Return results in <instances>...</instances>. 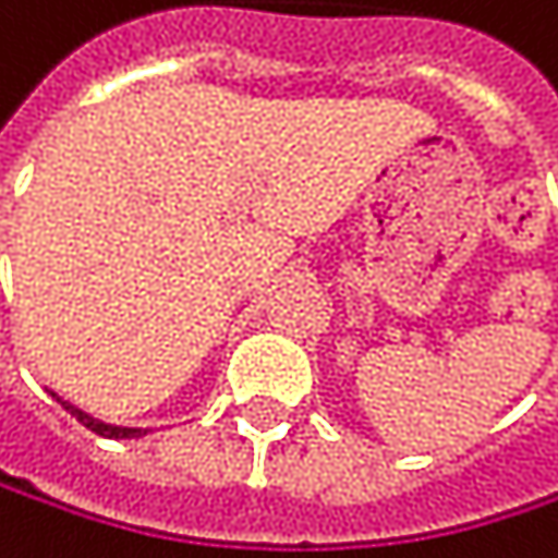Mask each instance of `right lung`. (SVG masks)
<instances>
[{"label": "right lung", "instance_id": "1", "mask_svg": "<svg viewBox=\"0 0 558 558\" xmlns=\"http://www.w3.org/2000/svg\"><path fill=\"white\" fill-rule=\"evenodd\" d=\"M54 396V392H51ZM84 428H90L94 435H100V438H140V435H146V428H123V425H107V422H100V418H94V415H87V412H81L77 405H71V402H64L61 396H54Z\"/></svg>", "mask_w": 558, "mask_h": 558}]
</instances>
